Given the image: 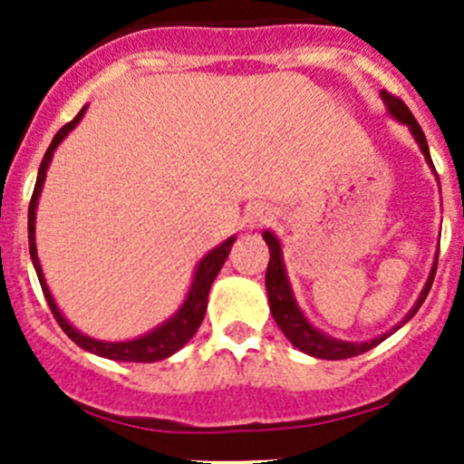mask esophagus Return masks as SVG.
I'll return each mask as SVG.
<instances>
[{"label":"esophagus","mask_w":464,"mask_h":464,"mask_svg":"<svg viewBox=\"0 0 464 464\" xmlns=\"http://www.w3.org/2000/svg\"><path fill=\"white\" fill-rule=\"evenodd\" d=\"M271 219H274V215L269 213V210H256L254 215H251L249 218V224L251 227H262V224H266V222H271Z\"/></svg>","instance_id":"1"}]
</instances>
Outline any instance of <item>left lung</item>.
<instances>
[{
    "instance_id": "1",
    "label": "left lung",
    "mask_w": 464,
    "mask_h": 464,
    "mask_svg": "<svg viewBox=\"0 0 464 464\" xmlns=\"http://www.w3.org/2000/svg\"><path fill=\"white\" fill-rule=\"evenodd\" d=\"M382 98H383V102H386L388 111H391V114L395 116L397 121H401V123L409 125L411 132H413V137H415V141L420 143L424 157H427L429 166L433 168L431 154H429L427 137H424L422 128H420V123L415 121V116L411 114V110L406 107V102L401 101V98L392 96V93H388V92H382ZM433 170H435V168H433ZM265 242L269 245V265H266L265 285H266V296H269L271 314H274V321L278 323V327L283 330V334L287 336V339L292 341V343L296 345L298 350L312 354V357L332 359V362H336V359H350V357H357V354L368 353V350H372L377 343H382V341L386 339L388 334L379 336V339L366 341V343H350V341L330 339V336H325L323 332L314 330V327L307 323L305 316H303V312L298 310L296 301H294L292 289H289V283H287V276H285L283 251H280V245H278V240L274 237V233L265 231ZM435 269H438V260L433 262L431 276H429V280H427V285H424L422 294H420L418 303H415L413 310L409 312V316H406L404 323L413 319L415 312L420 310V305H422L424 298H427V294L431 292ZM397 327H400V325H397ZM397 327H395V330H397Z\"/></svg>"
}]
</instances>
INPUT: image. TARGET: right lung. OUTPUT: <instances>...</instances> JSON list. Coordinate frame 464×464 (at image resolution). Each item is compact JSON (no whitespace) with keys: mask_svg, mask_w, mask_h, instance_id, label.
I'll return each mask as SVG.
<instances>
[{"mask_svg":"<svg viewBox=\"0 0 464 464\" xmlns=\"http://www.w3.org/2000/svg\"><path fill=\"white\" fill-rule=\"evenodd\" d=\"M85 114V107L76 114V119L69 121L64 128L58 130V134L53 137L51 141L49 150L44 152V159L40 163V170H37V181H35V188H33L31 195V204H29V251H31V260L33 266L37 271V278H40L42 285V292H44L46 303L51 307V314L55 316L58 325L63 327L64 334L73 341V343L81 345L82 350L87 353L98 354V357H105V359H114V362H139V363H150V362H159V359H166L170 354H175L181 345H186L190 341V336L198 332V327L202 325L204 314H206V303H208V292H210V285H213L215 276L219 274L222 269L224 260H227L228 251H231L233 242L236 237H228L227 242L218 246V249L210 251L206 258L199 262L198 271H195V280L190 285V292L186 296V303L181 305V310L172 316L170 321L163 323L161 327L152 330L150 334L141 336V339H134V341H121V343H107V341H96V339H89V336L81 334L76 327L69 325V321L60 314L58 305L53 303V296H51L49 287L44 283V276H42V266L40 260H37V249H35V206H37V198H40V190L42 184H44V177H46V168H49L51 157H53V150L58 148V143L76 128V123L81 121V116Z\"/></svg>","mask_w":464,"mask_h":464,"instance_id":"1","label":"right lung"}]
</instances>
